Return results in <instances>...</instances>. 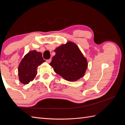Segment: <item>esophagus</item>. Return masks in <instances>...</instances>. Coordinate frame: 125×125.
Listing matches in <instances>:
<instances>
[{
    "mask_svg": "<svg viewBox=\"0 0 125 125\" xmlns=\"http://www.w3.org/2000/svg\"><path fill=\"white\" fill-rule=\"evenodd\" d=\"M51 61H52V59H49V60H47L46 61V62L48 63H50V62H51Z\"/></svg>",
    "mask_w": 125,
    "mask_h": 125,
    "instance_id": "obj_1",
    "label": "esophagus"
}]
</instances>
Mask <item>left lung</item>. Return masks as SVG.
Wrapping results in <instances>:
<instances>
[{
	"mask_svg": "<svg viewBox=\"0 0 125 125\" xmlns=\"http://www.w3.org/2000/svg\"><path fill=\"white\" fill-rule=\"evenodd\" d=\"M50 65L65 80L75 82L83 77L88 66L86 58L76 43L68 41L54 50Z\"/></svg>",
	"mask_w": 125,
	"mask_h": 125,
	"instance_id": "obj_1",
	"label": "left lung"
}]
</instances>
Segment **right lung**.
Returning <instances> with one entry per match:
<instances>
[{"instance_id":"1","label":"right lung","mask_w":125,"mask_h":125,"mask_svg":"<svg viewBox=\"0 0 125 125\" xmlns=\"http://www.w3.org/2000/svg\"><path fill=\"white\" fill-rule=\"evenodd\" d=\"M44 62L42 53L35 50L25 55L18 67V76L21 83L28 84L33 81L38 73V67Z\"/></svg>"}]
</instances>
